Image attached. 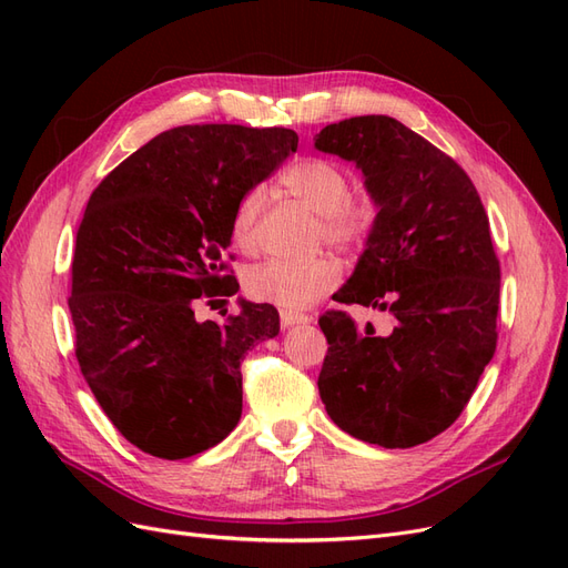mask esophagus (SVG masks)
<instances>
[{
  "mask_svg": "<svg viewBox=\"0 0 568 568\" xmlns=\"http://www.w3.org/2000/svg\"><path fill=\"white\" fill-rule=\"evenodd\" d=\"M313 317H307V315H303V313H286V311H282L280 313V322H282V326L286 329V326H294V324H305V322H311Z\"/></svg>",
  "mask_w": 568,
  "mask_h": 568,
  "instance_id": "34e87169",
  "label": "esophagus"
}]
</instances>
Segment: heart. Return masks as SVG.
<instances>
[{"instance_id":"b5f03b06","label":"heart","mask_w":568,"mask_h":568,"mask_svg":"<svg viewBox=\"0 0 568 568\" xmlns=\"http://www.w3.org/2000/svg\"><path fill=\"white\" fill-rule=\"evenodd\" d=\"M284 192L298 199L320 215V242L336 251H359L369 244L382 220V203L367 189H351L346 168L329 159H301L291 163L280 178ZM263 186H251L239 196L232 213V239L242 251L257 248V227L265 211ZM341 282V267L334 257L313 261H267L244 274L246 296L257 303L277 305L286 313H298L320 301Z\"/></svg>"}]
</instances>
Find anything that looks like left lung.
Instances as JSON below:
<instances>
[{"label": "left lung", "mask_w": 568, "mask_h": 568, "mask_svg": "<svg viewBox=\"0 0 568 568\" xmlns=\"http://www.w3.org/2000/svg\"><path fill=\"white\" fill-rule=\"evenodd\" d=\"M315 146L355 161L382 220L334 301L386 311L388 334L326 311L317 388L343 432L382 448L443 434L467 407L497 346L500 261L469 175L388 115L326 125Z\"/></svg>", "instance_id": "left-lung-1"}]
</instances>
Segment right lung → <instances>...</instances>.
Wrapping results in <instances>:
<instances>
[{
    "label": "right lung",
    "instance_id": "1",
    "mask_svg": "<svg viewBox=\"0 0 568 568\" xmlns=\"http://www.w3.org/2000/svg\"><path fill=\"white\" fill-rule=\"evenodd\" d=\"M296 146L286 128L180 125L88 201L68 298L75 357L111 424L146 455H199L242 417L244 355L277 336V307L242 303L225 322H199L194 307L239 291L225 261L234 205Z\"/></svg>",
    "mask_w": 568,
    "mask_h": 568
}]
</instances>
